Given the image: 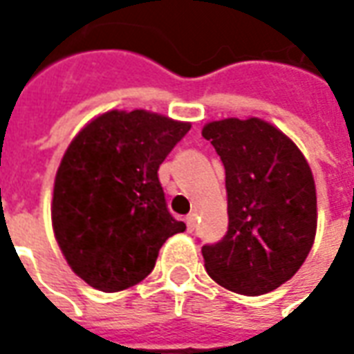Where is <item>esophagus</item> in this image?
Returning <instances> with one entry per match:
<instances>
[{"label":"esophagus","mask_w":354,"mask_h":354,"mask_svg":"<svg viewBox=\"0 0 354 354\" xmlns=\"http://www.w3.org/2000/svg\"><path fill=\"white\" fill-rule=\"evenodd\" d=\"M185 225H187V231L195 230V225H197V216L195 214L185 216Z\"/></svg>","instance_id":"esophagus-1"}]
</instances>
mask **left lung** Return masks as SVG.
<instances>
[{
	"instance_id": "1",
	"label": "left lung",
	"mask_w": 354,
	"mask_h": 354,
	"mask_svg": "<svg viewBox=\"0 0 354 354\" xmlns=\"http://www.w3.org/2000/svg\"><path fill=\"white\" fill-rule=\"evenodd\" d=\"M225 169L227 233L203 246L207 273L220 286L261 296L290 281L317 233V192L304 153L277 127L222 119L203 127Z\"/></svg>"
}]
</instances>
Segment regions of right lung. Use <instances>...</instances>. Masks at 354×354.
I'll return each instance as SVG.
<instances>
[{
    "instance_id": "obj_1",
    "label": "right lung",
    "mask_w": 354,
    "mask_h": 354,
    "mask_svg": "<svg viewBox=\"0 0 354 354\" xmlns=\"http://www.w3.org/2000/svg\"><path fill=\"white\" fill-rule=\"evenodd\" d=\"M189 129L146 109H111L68 146L50 216L68 266L88 286L119 292L138 284L162 243L185 231L167 208L157 170Z\"/></svg>"
}]
</instances>
